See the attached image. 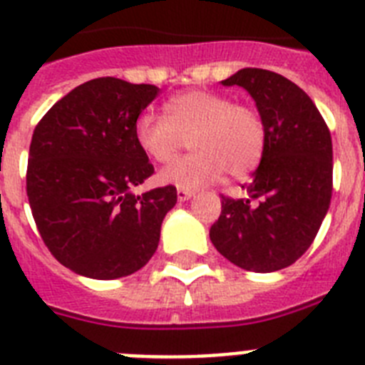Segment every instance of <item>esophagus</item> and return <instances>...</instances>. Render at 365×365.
I'll return each mask as SVG.
<instances>
[{
	"label": "esophagus",
	"instance_id": "1",
	"mask_svg": "<svg viewBox=\"0 0 365 365\" xmlns=\"http://www.w3.org/2000/svg\"><path fill=\"white\" fill-rule=\"evenodd\" d=\"M193 197V192H190V190H177V199L179 201H188V199Z\"/></svg>",
	"mask_w": 365,
	"mask_h": 365
}]
</instances>
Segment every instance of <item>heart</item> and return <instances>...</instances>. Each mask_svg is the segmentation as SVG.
<instances>
[{"instance_id": "obj_1", "label": "heart", "mask_w": 365, "mask_h": 365, "mask_svg": "<svg viewBox=\"0 0 365 365\" xmlns=\"http://www.w3.org/2000/svg\"><path fill=\"white\" fill-rule=\"evenodd\" d=\"M135 143L153 163L172 160L188 140L192 153L159 173L163 185L197 190L225 173L247 177L259 166L267 146L265 120L256 108L234 104L221 93L185 91L166 102V118L138 115Z\"/></svg>"}]
</instances>
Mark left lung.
Here are the masks:
<instances>
[{
    "instance_id": "left-lung-1",
    "label": "left lung",
    "mask_w": 365,
    "mask_h": 365,
    "mask_svg": "<svg viewBox=\"0 0 365 365\" xmlns=\"http://www.w3.org/2000/svg\"><path fill=\"white\" fill-rule=\"evenodd\" d=\"M240 86L265 120L267 146L247 197H222L210 240L230 263L252 272L292 265L311 247L333 195V143L312 100L294 82L267 69L237 71Z\"/></svg>"
}]
</instances>
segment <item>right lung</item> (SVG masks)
<instances>
[{"label":"right lung","instance_id":"obj_1","mask_svg":"<svg viewBox=\"0 0 365 365\" xmlns=\"http://www.w3.org/2000/svg\"><path fill=\"white\" fill-rule=\"evenodd\" d=\"M159 91L113 76L89 80L58 100L32 133V217L51 254L80 276H130L159 247L175 186L133 193L153 175L135 143V120Z\"/></svg>","mask_w":365,"mask_h":365}]
</instances>
